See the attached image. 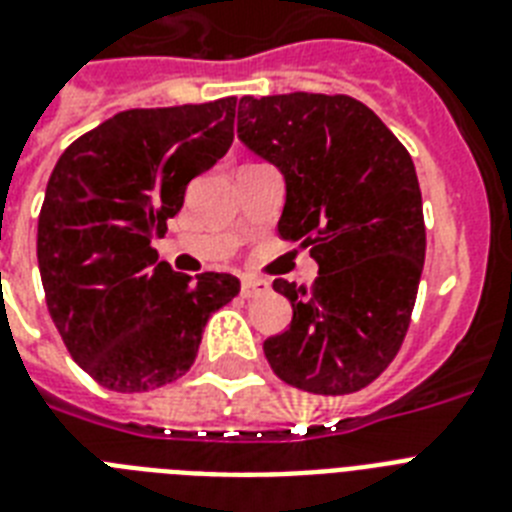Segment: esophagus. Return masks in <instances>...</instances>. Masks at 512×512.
I'll return each instance as SVG.
<instances>
[{
  "label": "esophagus",
  "instance_id": "1",
  "mask_svg": "<svg viewBox=\"0 0 512 512\" xmlns=\"http://www.w3.org/2000/svg\"><path fill=\"white\" fill-rule=\"evenodd\" d=\"M268 281L263 279H241V297H247V300H252V297H260L268 292Z\"/></svg>",
  "mask_w": 512,
  "mask_h": 512
}]
</instances>
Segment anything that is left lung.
Wrapping results in <instances>:
<instances>
[{
    "label": "left lung",
    "instance_id": "left-lung-1",
    "mask_svg": "<svg viewBox=\"0 0 512 512\" xmlns=\"http://www.w3.org/2000/svg\"><path fill=\"white\" fill-rule=\"evenodd\" d=\"M236 132L284 177L279 236L319 263L313 287L273 281L292 321L263 342L265 358L300 390L356 393L396 358L420 287L425 220L412 156L348 95H247Z\"/></svg>",
    "mask_w": 512,
    "mask_h": 512
}]
</instances>
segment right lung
<instances>
[{
    "label": "right lung",
    "instance_id": "obj_1",
    "mask_svg": "<svg viewBox=\"0 0 512 512\" xmlns=\"http://www.w3.org/2000/svg\"><path fill=\"white\" fill-rule=\"evenodd\" d=\"M236 98L132 108L74 140L36 231L47 308L68 353L116 393L162 388L199 353L207 319L239 295L231 273H175L154 241L185 185L233 143Z\"/></svg>",
    "mask_w": 512,
    "mask_h": 512
}]
</instances>
